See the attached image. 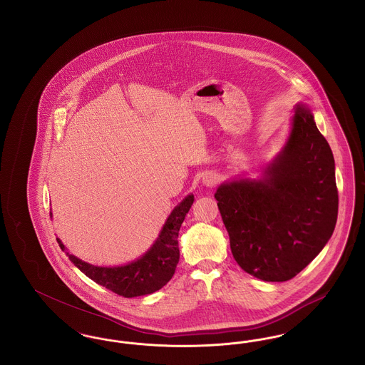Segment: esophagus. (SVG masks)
Listing matches in <instances>:
<instances>
[{"mask_svg":"<svg viewBox=\"0 0 365 365\" xmlns=\"http://www.w3.org/2000/svg\"><path fill=\"white\" fill-rule=\"evenodd\" d=\"M215 183H216V176H215V175L208 173V174H205L202 176V185H204V186L212 187Z\"/></svg>","mask_w":365,"mask_h":365,"instance_id":"esophagus-1","label":"esophagus"}]
</instances>
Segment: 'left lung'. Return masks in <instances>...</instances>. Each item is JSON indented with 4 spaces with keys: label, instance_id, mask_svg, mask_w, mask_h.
Returning <instances> with one entry per match:
<instances>
[{
    "label": "left lung",
    "instance_id": "left-lung-1",
    "mask_svg": "<svg viewBox=\"0 0 365 365\" xmlns=\"http://www.w3.org/2000/svg\"><path fill=\"white\" fill-rule=\"evenodd\" d=\"M231 253L265 282L294 278L322 252L338 216L335 163L311 109L295 105L292 131L259 179H234L215 192Z\"/></svg>",
    "mask_w": 365,
    "mask_h": 365
}]
</instances>
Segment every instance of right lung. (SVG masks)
<instances>
[{"label":"right lung","instance_id":"right-lung-1","mask_svg":"<svg viewBox=\"0 0 365 365\" xmlns=\"http://www.w3.org/2000/svg\"><path fill=\"white\" fill-rule=\"evenodd\" d=\"M194 202V195L189 194L179 202L165 220L155 243L137 260L118 267H98L82 261L70 255L64 243L57 238L58 246L67 253L75 267H78L87 278L106 287L108 290L133 298L138 295L152 294L165 286L174 277L179 262L178 234L180 226ZM52 217V212H51Z\"/></svg>","mask_w":365,"mask_h":365}]
</instances>
